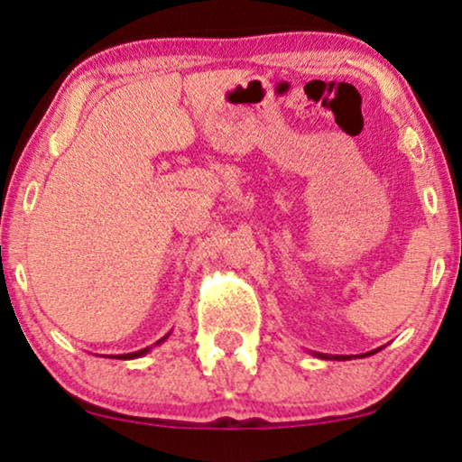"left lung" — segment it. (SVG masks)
Returning a JSON list of instances; mask_svg holds the SVG:
<instances>
[{
	"instance_id": "left-lung-1",
	"label": "left lung",
	"mask_w": 462,
	"mask_h": 462,
	"mask_svg": "<svg viewBox=\"0 0 462 462\" xmlns=\"http://www.w3.org/2000/svg\"><path fill=\"white\" fill-rule=\"evenodd\" d=\"M321 357H324V356H321ZM334 359H340V357H334ZM343 359H346V357H343Z\"/></svg>"
}]
</instances>
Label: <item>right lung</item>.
Here are the masks:
<instances>
[{
	"label": "right lung",
	"instance_id": "1",
	"mask_svg": "<svg viewBox=\"0 0 462 462\" xmlns=\"http://www.w3.org/2000/svg\"><path fill=\"white\" fill-rule=\"evenodd\" d=\"M163 338H166V337H163ZM162 338V340H163ZM162 340H157V343L155 345H160L162 343ZM149 349H141V351H134V353H125V356H117L119 359H132V357H141V356H144V353H147Z\"/></svg>",
	"mask_w": 462,
	"mask_h": 462
}]
</instances>
